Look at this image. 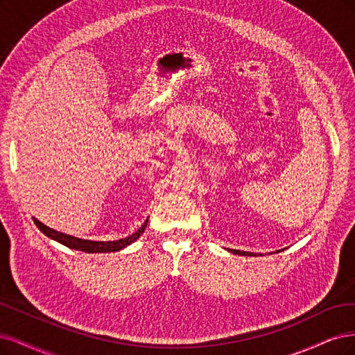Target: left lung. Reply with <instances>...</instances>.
Segmentation results:
<instances>
[{
  "label": "left lung",
  "mask_w": 355,
  "mask_h": 355,
  "mask_svg": "<svg viewBox=\"0 0 355 355\" xmlns=\"http://www.w3.org/2000/svg\"><path fill=\"white\" fill-rule=\"evenodd\" d=\"M230 252H232V254H237V255H245V257H254V254L243 252V250H236V249H232ZM255 257H257V255H255Z\"/></svg>",
  "instance_id": "obj_1"
}]
</instances>
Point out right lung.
Returning a JSON list of instances; mask_svg holds the SVG:
<instances>
[{
	"label": "right lung",
	"instance_id": "1",
	"mask_svg": "<svg viewBox=\"0 0 355 355\" xmlns=\"http://www.w3.org/2000/svg\"><path fill=\"white\" fill-rule=\"evenodd\" d=\"M33 223L37 224V227L40 230L55 242H59L67 248L71 249H76V250H83V252H88V254H96V252H116V250H121L123 248H127L128 245H131L132 242H135L139 239L147 225V220L144 221V224L137 230L135 233H132L131 236L125 237V239H119V240H113V242H93V240H84V239H78L69 234H64L60 232H55L53 228L44 225L42 223H40L37 218H33Z\"/></svg>",
	"mask_w": 355,
	"mask_h": 355
}]
</instances>
